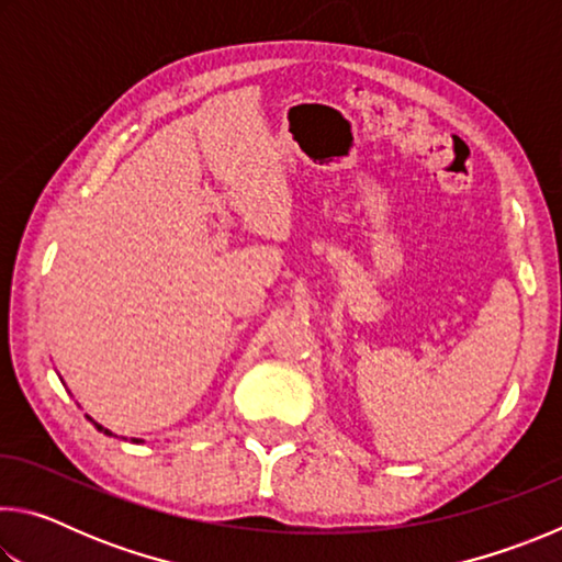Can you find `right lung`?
Instances as JSON below:
<instances>
[{
	"instance_id": "1",
	"label": "right lung",
	"mask_w": 562,
	"mask_h": 562,
	"mask_svg": "<svg viewBox=\"0 0 562 562\" xmlns=\"http://www.w3.org/2000/svg\"><path fill=\"white\" fill-rule=\"evenodd\" d=\"M87 418H89V422H91L93 426H97V429H99L101 434H106V436H113V434H111V431L106 429V426H101V424H97V422H93V418H91L89 414H87ZM123 439H126V436H123ZM131 441H133V443H144V439H131Z\"/></svg>"
}]
</instances>
